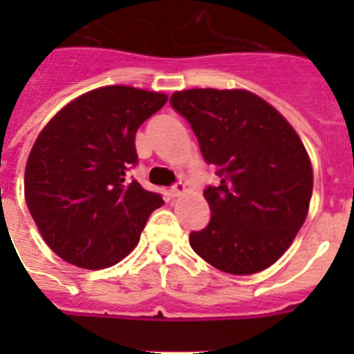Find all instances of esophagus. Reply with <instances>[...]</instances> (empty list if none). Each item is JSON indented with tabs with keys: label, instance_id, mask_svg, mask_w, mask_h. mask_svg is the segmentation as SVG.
<instances>
[{
	"label": "esophagus",
	"instance_id": "34e87169",
	"mask_svg": "<svg viewBox=\"0 0 354 354\" xmlns=\"http://www.w3.org/2000/svg\"><path fill=\"white\" fill-rule=\"evenodd\" d=\"M184 193H186V184L184 183H177L170 187L171 196H180V195H184Z\"/></svg>",
	"mask_w": 354,
	"mask_h": 354
}]
</instances>
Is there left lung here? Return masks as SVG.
Returning <instances> with one entry per match:
<instances>
[{"mask_svg": "<svg viewBox=\"0 0 354 354\" xmlns=\"http://www.w3.org/2000/svg\"><path fill=\"white\" fill-rule=\"evenodd\" d=\"M171 108L196 134L220 184L204 192L211 221L189 245L216 270L253 274L270 268L305 223L312 165L298 133L248 90L175 92Z\"/></svg>", "mask_w": 354, "mask_h": 354, "instance_id": "8db88e82", "label": "left lung"}]
</instances>
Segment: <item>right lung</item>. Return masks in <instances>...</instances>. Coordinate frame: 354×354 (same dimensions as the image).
I'll return each instance as SVG.
<instances>
[{"instance_id": "1", "label": "right lung", "mask_w": 354, "mask_h": 354, "mask_svg": "<svg viewBox=\"0 0 354 354\" xmlns=\"http://www.w3.org/2000/svg\"><path fill=\"white\" fill-rule=\"evenodd\" d=\"M165 93L124 84L83 93L39 134L24 174V198L40 236L84 270L117 264L138 245L161 195L131 180L136 131L165 106Z\"/></svg>"}]
</instances>
